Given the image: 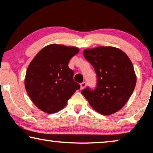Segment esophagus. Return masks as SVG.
<instances>
[{"label":"esophagus","instance_id":"34e87169","mask_svg":"<svg viewBox=\"0 0 153 153\" xmlns=\"http://www.w3.org/2000/svg\"><path fill=\"white\" fill-rule=\"evenodd\" d=\"M86 82H82L81 84H80V88L81 89H83V88H84L86 86Z\"/></svg>","mask_w":153,"mask_h":153}]
</instances>
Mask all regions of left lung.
Instances as JSON below:
<instances>
[{"mask_svg":"<svg viewBox=\"0 0 153 153\" xmlns=\"http://www.w3.org/2000/svg\"><path fill=\"white\" fill-rule=\"evenodd\" d=\"M83 55L94 68L97 83L95 88L87 86L82 90V94L102 115L117 112L135 87L136 76L131 61L122 50L112 47L86 49Z\"/></svg>","mask_w":153,"mask_h":153,"instance_id":"8db88e82","label":"left lung"}]
</instances>
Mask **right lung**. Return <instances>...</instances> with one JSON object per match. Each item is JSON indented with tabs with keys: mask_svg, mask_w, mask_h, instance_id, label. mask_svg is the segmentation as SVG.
Wrapping results in <instances>:
<instances>
[{
	"mask_svg": "<svg viewBox=\"0 0 153 153\" xmlns=\"http://www.w3.org/2000/svg\"><path fill=\"white\" fill-rule=\"evenodd\" d=\"M76 47L53 44L39 51L27 68L25 86L33 104L47 113L63 108L80 86L74 80L68 64L78 53Z\"/></svg>",
	"mask_w": 153,
	"mask_h": 153,
	"instance_id": "1",
	"label": "right lung"
}]
</instances>
